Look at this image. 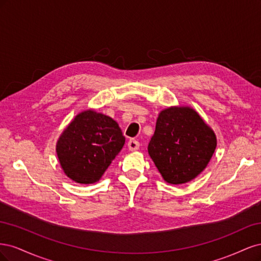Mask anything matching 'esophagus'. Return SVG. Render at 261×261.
I'll return each instance as SVG.
<instances>
[{
	"mask_svg": "<svg viewBox=\"0 0 261 261\" xmlns=\"http://www.w3.org/2000/svg\"><path fill=\"white\" fill-rule=\"evenodd\" d=\"M127 146H128V149L130 150V151H135V150L139 149L140 144H139V141L136 139H129Z\"/></svg>",
	"mask_w": 261,
	"mask_h": 261,
	"instance_id": "obj_1",
	"label": "esophagus"
}]
</instances>
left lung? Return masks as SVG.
<instances>
[{
	"label": "left lung",
	"mask_w": 261,
	"mask_h": 261,
	"mask_svg": "<svg viewBox=\"0 0 261 261\" xmlns=\"http://www.w3.org/2000/svg\"><path fill=\"white\" fill-rule=\"evenodd\" d=\"M216 147L215 133L193 109L169 108L158 117L148 152L162 177L178 185L200 174Z\"/></svg>",
	"instance_id": "obj_1"
}]
</instances>
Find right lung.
<instances>
[{"label":"right lung","mask_w":261,"mask_h":261,"mask_svg":"<svg viewBox=\"0 0 261 261\" xmlns=\"http://www.w3.org/2000/svg\"><path fill=\"white\" fill-rule=\"evenodd\" d=\"M125 137L111 117L88 110L63 132L57 152L65 174L80 184L96 183L121 151Z\"/></svg>","instance_id":"add662e5"}]
</instances>
